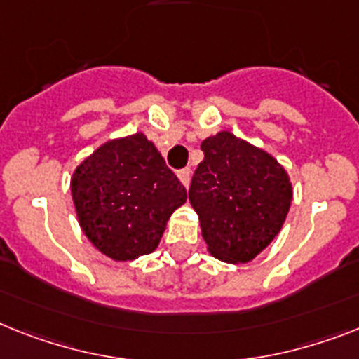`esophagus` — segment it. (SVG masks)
Instances as JSON below:
<instances>
[{"label":"esophagus","instance_id":"esophagus-1","mask_svg":"<svg viewBox=\"0 0 359 359\" xmlns=\"http://www.w3.org/2000/svg\"><path fill=\"white\" fill-rule=\"evenodd\" d=\"M177 177H179V180L182 182V186H184V188H188L189 179H191V171H189V168H184V170L177 171Z\"/></svg>","mask_w":359,"mask_h":359}]
</instances>
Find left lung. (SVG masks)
Masks as SVG:
<instances>
[{
	"mask_svg": "<svg viewBox=\"0 0 359 359\" xmlns=\"http://www.w3.org/2000/svg\"><path fill=\"white\" fill-rule=\"evenodd\" d=\"M204 161L189 186L208 252L248 263L281 230L292 203L288 173L270 153L230 131L203 140Z\"/></svg>",
	"mask_w": 359,
	"mask_h": 359,
	"instance_id": "left-lung-1",
	"label": "left lung"
}]
</instances>
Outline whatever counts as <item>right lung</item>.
Instances as JSON below:
<instances>
[{
	"mask_svg": "<svg viewBox=\"0 0 359 359\" xmlns=\"http://www.w3.org/2000/svg\"><path fill=\"white\" fill-rule=\"evenodd\" d=\"M71 194L87 239L114 261L151 254L188 198L144 133L102 144L72 173Z\"/></svg>",
	"mask_w": 359,
	"mask_h": 359,
	"instance_id": "add662e5",
	"label": "right lung"
}]
</instances>
